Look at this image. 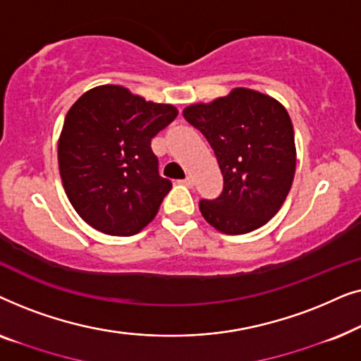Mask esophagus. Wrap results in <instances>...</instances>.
I'll return each instance as SVG.
<instances>
[{"mask_svg":"<svg viewBox=\"0 0 361 361\" xmlns=\"http://www.w3.org/2000/svg\"><path fill=\"white\" fill-rule=\"evenodd\" d=\"M180 184L185 185V187H192V185H194V180H192V177H185V179L180 180Z\"/></svg>","mask_w":361,"mask_h":361,"instance_id":"obj_1","label":"esophagus"}]
</instances>
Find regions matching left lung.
<instances>
[{
    "label": "left lung",
    "mask_w": 361,
    "mask_h": 361,
    "mask_svg": "<svg viewBox=\"0 0 361 361\" xmlns=\"http://www.w3.org/2000/svg\"><path fill=\"white\" fill-rule=\"evenodd\" d=\"M184 118L207 137L224 174V190L200 200L204 219L221 233H250L273 219L295 172L294 130L286 108L269 95L233 88L197 103Z\"/></svg>",
    "instance_id": "1"
}]
</instances>
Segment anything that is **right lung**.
I'll return each mask as SVG.
<instances>
[{
    "instance_id": "right-lung-1",
    "label": "right lung",
    "mask_w": 361,
    "mask_h": 361,
    "mask_svg": "<svg viewBox=\"0 0 361 361\" xmlns=\"http://www.w3.org/2000/svg\"><path fill=\"white\" fill-rule=\"evenodd\" d=\"M176 116V106L120 85L95 87L73 103L59 137V171L88 225L130 236L154 219L172 182L159 176L151 140Z\"/></svg>"
}]
</instances>
